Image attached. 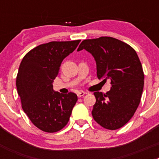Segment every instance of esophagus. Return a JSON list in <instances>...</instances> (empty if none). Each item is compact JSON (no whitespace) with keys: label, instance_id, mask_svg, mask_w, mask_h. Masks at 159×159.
<instances>
[{"label":"esophagus","instance_id":"1","mask_svg":"<svg viewBox=\"0 0 159 159\" xmlns=\"http://www.w3.org/2000/svg\"><path fill=\"white\" fill-rule=\"evenodd\" d=\"M85 94H86V93L84 92V91H79V92L77 94V95H78V98H81V97H82V96H84Z\"/></svg>","mask_w":159,"mask_h":159}]
</instances>
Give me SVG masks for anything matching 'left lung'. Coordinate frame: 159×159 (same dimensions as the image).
Here are the masks:
<instances>
[{"mask_svg":"<svg viewBox=\"0 0 159 159\" xmlns=\"http://www.w3.org/2000/svg\"><path fill=\"white\" fill-rule=\"evenodd\" d=\"M85 49L94 57L98 78L111 80V90L94 93L91 111L94 121L106 129L124 126L132 118L141 101L144 72L137 53L129 44L111 38L84 40L78 51Z\"/></svg>","mask_w":159,"mask_h":159,"instance_id":"8db88e82","label":"left lung"}]
</instances>
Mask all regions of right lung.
I'll return each mask as SVG.
<instances>
[{"label": "right lung", "mask_w": 159, "mask_h": 159, "mask_svg": "<svg viewBox=\"0 0 159 159\" xmlns=\"http://www.w3.org/2000/svg\"><path fill=\"white\" fill-rule=\"evenodd\" d=\"M81 40L51 41L27 53L16 78L21 107L32 123L45 132H56L68 124L78 101L73 92L61 94L53 90L52 82L62 61L73 52Z\"/></svg>", "instance_id": "add662e5"}]
</instances>
